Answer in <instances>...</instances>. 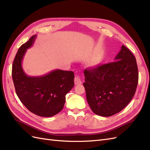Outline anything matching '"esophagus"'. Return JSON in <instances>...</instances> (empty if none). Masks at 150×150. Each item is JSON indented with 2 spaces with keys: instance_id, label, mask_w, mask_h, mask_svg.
I'll return each instance as SVG.
<instances>
[{
  "instance_id": "obj_1",
  "label": "esophagus",
  "mask_w": 150,
  "mask_h": 150,
  "mask_svg": "<svg viewBox=\"0 0 150 150\" xmlns=\"http://www.w3.org/2000/svg\"><path fill=\"white\" fill-rule=\"evenodd\" d=\"M74 83H75L76 85H78V84H82V81H81V78H80L79 76L76 75L75 76V78H74Z\"/></svg>"
}]
</instances>
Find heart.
Returning <instances> with one entry per match:
<instances>
[{"instance_id": "1", "label": "heart", "mask_w": 150, "mask_h": 150, "mask_svg": "<svg viewBox=\"0 0 150 150\" xmlns=\"http://www.w3.org/2000/svg\"><path fill=\"white\" fill-rule=\"evenodd\" d=\"M101 61V56L100 55L97 56L96 57H94V59L91 61L89 63V65L90 67H98L99 64H100V62Z\"/></svg>"}]
</instances>
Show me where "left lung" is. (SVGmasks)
<instances>
[{"mask_svg":"<svg viewBox=\"0 0 150 150\" xmlns=\"http://www.w3.org/2000/svg\"><path fill=\"white\" fill-rule=\"evenodd\" d=\"M115 61L84 71L86 99L91 110L101 116L123 110L137 88L138 70L132 52L122 45Z\"/></svg>","mask_w":150,"mask_h":150,"instance_id":"1","label":"left lung"}]
</instances>
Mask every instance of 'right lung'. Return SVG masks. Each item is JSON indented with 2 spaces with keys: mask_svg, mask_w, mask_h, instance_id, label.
Listing matches in <instances>:
<instances>
[{
  "mask_svg": "<svg viewBox=\"0 0 150 150\" xmlns=\"http://www.w3.org/2000/svg\"><path fill=\"white\" fill-rule=\"evenodd\" d=\"M35 38L32 36L18 50L12 64V79L17 96L27 109L38 116L51 117L64 107L66 95L74 85V72L56 69L42 76L27 75L22 61Z\"/></svg>",
  "mask_w": 150,
  "mask_h": 150,
  "instance_id": "right-lung-1",
  "label": "right lung"
}]
</instances>
